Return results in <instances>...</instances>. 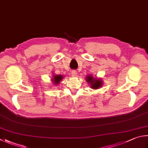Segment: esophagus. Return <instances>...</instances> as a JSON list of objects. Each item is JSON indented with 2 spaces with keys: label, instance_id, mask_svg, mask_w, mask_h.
Wrapping results in <instances>:
<instances>
[{
  "label": "esophagus",
  "instance_id": "obj_1",
  "mask_svg": "<svg viewBox=\"0 0 148 148\" xmlns=\"http://www.w3.org/2000/svg\"><path fill=\"white\" fill-rule=\"evenodd\" d=\"M71 74L72 75V76H76L77 74V72L76 71H75V70H73V71H71Z\"/></svg>",
  "mask_w": 148,
  "mask_h": 148
}]
</instances>
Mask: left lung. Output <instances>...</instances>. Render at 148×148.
I'll list each match as a JSON object with an SVG mask.
<instances>
[{
  "label": "left lung",
  "instance_id": "obj_1",
  "mask_svg": "<svg viewBox=\"0 0 148 148\" xmlns=\"http://www.w3.org/2000/svg\"><path fill=\"white\" fill-rule=\"evenodd\" d=\"M86 80L87 83H88L90 85V88L93 89H98V88L101 87L103 84V82L101 79L94 77L91 75H88V76L86 77Z\"/></svg>",
  "mask_w": 148,
  "mask_h": 148
}]
</instances>
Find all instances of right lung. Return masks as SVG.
I'll use <instances>...</instances> for the list:
<instances>
[{"instance_id": "1", "label": "right lung", "mask_w": 148, "mask_h": 148, "mask_svg": "<svg viewBox=\"0 0 148 148\" xmlns=\"http://www.w3.org/2000/svg\"><path fill=\"white\" fill-rule=\"evenodd\" d=\"M53 78L52 79V81L53 82V83L56 85L60 84V82L63 79V76L62 75H53Z\"/></svg>"}]
</instances>
